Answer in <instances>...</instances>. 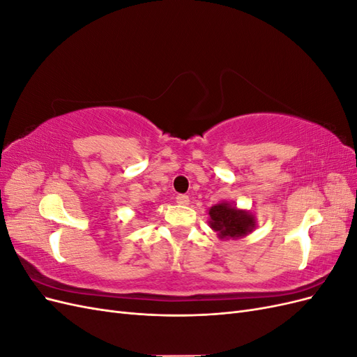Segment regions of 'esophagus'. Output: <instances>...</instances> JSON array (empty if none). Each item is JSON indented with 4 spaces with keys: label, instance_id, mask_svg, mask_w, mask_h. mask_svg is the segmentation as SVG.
Masks as SVG:
<instances>
[{
    "label": "esophagus",
    "instance_id": "34e87169",
    "mask_svg": "<svg viewBox=\"0 0 357 357\" xmlns=\"http://www.w3.org/2000/svg\"><path fill=\"white\" fill-rule=\"evenodd\" d=\"M176 201H177V204H180V205H189V202H190V199H189L188 195H177Z\"/></svg>",
    "mask_w": 357,
    "mask_h": 357
}]
</instances>
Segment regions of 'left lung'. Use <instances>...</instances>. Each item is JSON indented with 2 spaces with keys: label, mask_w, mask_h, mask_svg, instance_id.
I'll return each mask as SVG.
<instances>
[{
  "label": "left lung",
  "mask_w": 357,
  "mask_h": 357,
  "mask_svg": "<svg viewBox=\"0 0 357 357\" xmlns=\"http://www.w3.org/2000/svg\"><path fill=\"white\" fill-rule=\"evenodd\" d=\"M208 214L210 228L218 232L222 240L243 238L247 234H250L256 226V219L250 211L236 208L235 205H231L229 202L213 205L208 210Z\"/></svg>",
  "instance_id": "left-lung-1"
}]
</instances>
